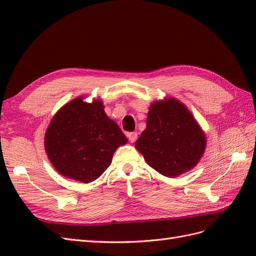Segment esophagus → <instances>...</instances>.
<instances>
[{"label": "esophagus", "instance_id": "esophagus-1", "mask_svg": "<svg viewBox=\"0 0 256 256\" xmlns=\"http://www.w3.org/2000/svg\"><path fill=\"white\" fill-rule=\"evenodd\" d=\"M126 136H128L130 142L134 143L138 138V133L136 132H128V133H126Z\"/></svg>", "mask_w": 256, "mask_h": 256}]
</instances>
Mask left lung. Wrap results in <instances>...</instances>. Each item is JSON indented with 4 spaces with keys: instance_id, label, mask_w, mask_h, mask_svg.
<instances>
[{
    "instance_id": "8db88e82",
    "label": "left lung",
    "mask_w": 256,
    "mask_h": 256,
    "mask_svg": "<svg viewBox=\"0 0 256 256\" xmlns=\"http://www.w3.org/2000/svg\"><path fill=\"white\" fill-rule=\"evenodd\" d=\"M148 164L167 177H176L197 164L206 138L187 108L170 98L150 106L146 128L135 143Z\"/></svg>"
}]
</instances>
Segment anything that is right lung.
Here are the masks:
<instances>
[{"instance_id": "right-lung-1", "label": "right lung", "mask_w": 256, "mask_h": 256, "mask_svg": "<svg viewBox=\"0 0 256 256\" xmlns=\"http://www.w3.org/2000/svg\"><path fill=\"white\" fill-rule=\"evenodd\" d=\"M100 100L77 98L52 118L45 135V148L52 166L62 176L90 182L111 165L112 156L128 138L108 118Z\"/></svg>"}]
</instances>
